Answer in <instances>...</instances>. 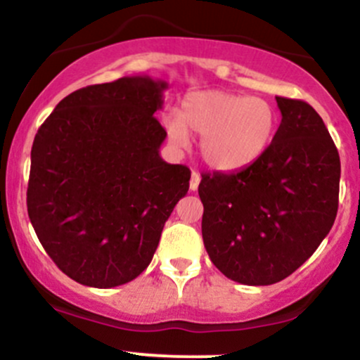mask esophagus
Here are the masks:
<instances>
[{
    "label": "esophagus",
    "instance_id": "esophagus-1",
    "mask_svg": "<svg viewBox=\"0 0 360 360\" xmlns=\"http://www.w3.org/2000/svg\"><path fill=\"white\" fill-rule=\"evenodd\" d=\"M199 181H201V176H199V173H198V172H192V175H191V184H188V187H191V191H198Z\"/></svg>",
    "mask_w": 360,
    "mask_h": 360
}]
</instances>
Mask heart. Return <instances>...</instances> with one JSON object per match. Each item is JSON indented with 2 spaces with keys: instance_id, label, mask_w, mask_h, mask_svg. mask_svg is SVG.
Masks as SVG:
<instances>
[{
  "instance_id": "heart-1",
  "label": "heart",
  "mask_w": 360,
  "mask_h": 360,
  "mask_svg": "<svg viewBox=\"0 0 360 360\" xmlns=\"http://www.w3.org/2000/svg\"><path fill=\"white\" fill-rule=\"evenodd\" d=\"M276 124L277 114L266 100L220 90L187 95L180 116L165 120L175 146H187L188 133L201 136L202 159L218 172H236L257 161L272 142Z\"/></svg>"
}]
</instances>
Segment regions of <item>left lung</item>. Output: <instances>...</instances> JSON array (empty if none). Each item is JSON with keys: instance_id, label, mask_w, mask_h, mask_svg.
Masks as SVG:
<instances>
[{"instance_id": "1", "label": "left lung", "mask_w": 360, "mask_h": 360, "mask_svg": "<svg viewBox=\"0 0 360 360\" xmlns=\"http://www.w3.org/2000/svg\"><path fill=\"white\" fill-rule=\"evenodd\" d=\"M272 143L234 173H202V240L229 279L269 286L309 260L338 211L340 155L324 121L303 100L276 97Z\"/></svg>"}]
</instances>
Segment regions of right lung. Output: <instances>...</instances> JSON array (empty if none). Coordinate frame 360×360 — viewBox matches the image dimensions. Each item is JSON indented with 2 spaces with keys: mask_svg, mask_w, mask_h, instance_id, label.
Returning a JSON list of instances; mask_svg holds the SVG:
<instances>
[{
  "mask_svg": "<svg viewBox=\"0 0 360 360\" xmlns=\"http://www.w3.org/2000/svg\"><path fill=\"white\" fill-rule=\"evenodd\" d=\"M165 81L121 77L72 91L34 136L27 213L55 265L90 288L149 266L191 169L159 155Z\"/></svg>",
  "mask_w": 360,
  "mask_h": 360,
  "instance_id": "add662e5",
  "label": "right lung"
}]
</instances>
